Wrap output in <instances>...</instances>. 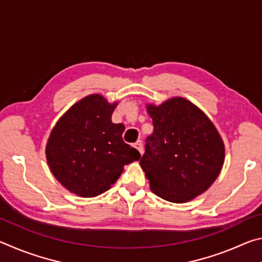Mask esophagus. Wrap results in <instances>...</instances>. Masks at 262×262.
Returning a JSON list of instances; mask_svg holds the SVG:
<instances>
[{
    "mask_svg": "<svg viewBox=\"0 0 262 262\" xmlns=\"http://www.w3.org/2000/svg\"><path fill=\"white\" fill-rule=\"evenodd\" d=\"M134 145H135V148L139 150V152L141 155L143 154V143H142V141H137Z\"/></svg>",
    "mask_w": 262,
    "mask_h": 262,
    "instance_id": "esophagus-1",
    "label": "esophagus"
}]
</instances>
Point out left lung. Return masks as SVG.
<instances>
[{
	"mask_svg": "<svg viewBox=\"0 0 262 262\" xmlns=\"http://www.w3.org/2000/svg\"><path fill=\"white\" fill-rule=\"evenodd\" d=\"M154 133L140 165L152 192L184 203L210 187L224 163V143L209 118L194 104L174 97L147 105Z\"/></svg>",
	"mask_w": 262,
	"mask_h": 262,
	"instance_id": "left-lung-1",
	"label": "left lung"
}]
</instances>
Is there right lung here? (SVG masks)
I'll use <instances>...</instances> for the list:
<instances>
[{
	"label": "right lung",
	"instance_id": "add662e5",
	"mask_svg": "<svg viewBox=\"0 0 262 262\" xmlns=\"http://www.w3.org/2000/svg\"><path fill=\"white\" fill-rule=\"evenodd\" d=\"M118 103L90 95L77 101L56 122L46 145L52 173L63 187L83 198L112 187L123 166L141 155L122 140L125 126L112 122Z\"/></svg>",
	"mask_w": 262,
	"mask_h": 262
}]
</instances>
